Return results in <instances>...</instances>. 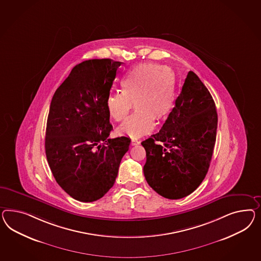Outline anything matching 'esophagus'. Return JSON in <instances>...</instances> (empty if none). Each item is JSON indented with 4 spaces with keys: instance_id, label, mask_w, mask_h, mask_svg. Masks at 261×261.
Instances as JSON below:
<instances>
[{
    "instance_id": "1",
    "label": "esophagus",
    "mask_w": 261,
    "mask_h": 261,
    "mask_svg": "<svg viewBox=\"0 0 261 261\" xmlns=\"http://www.w3.org/2000/svg\"><path fill=\"white\" fill-rule=\"evenodd\" d=\"M141 143V141H137V140H131V145H138V144H140Z\"/></svg>"
}]
</instances>
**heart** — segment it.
I'll list each match as a JSON object with an SVG mask.
<instances>
[{
    "instance_id": "heart-1",
    "label": "heart",
    "mask_w": 261,
    "mask_h": 261,
    "mask_svg": "<svg viewBox=\"0 0 261 261\" xmlns=\"http://www.w3.org/2000/svg\"><path fill=\"white\" fill-rule=\"evenodd\" d=\"M121 93L106 99V109L115 121H121L134 103L135 111L118 127L121 136L140 138L150 133L155 119L166 120L175 106V79L167 67L154 63L139 64L127 72L120 82Z\"/></svg>"
}]
</instances>
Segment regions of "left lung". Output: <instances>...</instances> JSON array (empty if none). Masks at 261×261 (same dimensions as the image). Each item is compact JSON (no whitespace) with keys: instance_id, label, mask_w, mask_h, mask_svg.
Returning <instances> with one entry per match:
<instances>
[{"instance_id":"obj_1","label":"left lung","mask_w":261,"mask_h":261,"mask_svg":"<svg viewBox=\"0 0 261 261\" xmlns=\"http://www.w3.org/2000/svg\"><path fill=\"white\" fill-rule=\"evenodd\" d=\"M217 128L218 113L211 94L189 71L160 132L141 142L146 151L143 173L150 187L169 199L196 190L209 169Z\"/></svg>"}]
</instances>
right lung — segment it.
<instances>
[{
  "mask_svg": "<svg viewBox=\"0 0 261 261\" xmlns=\"http://www.w3.org/2000/svg\"><path fill=\"white\" fill-rule=\"evenodd\" d=\"M121 64L94 59L77 64L50 103L46 159L57 184L79 201L106 195L129 149V138H108L113 127L106 99Z\"/></svg>",
  "mask_w": 261,
  "mask_h": 261,
  "instance_id": "right-lung-1",
  "label": "right lung"
}]
</instances>
